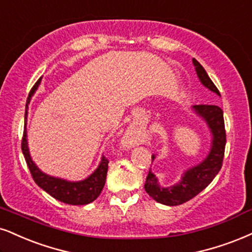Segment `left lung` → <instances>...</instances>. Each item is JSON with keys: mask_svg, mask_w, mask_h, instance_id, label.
<instances>
[{"mask_svg": "<svg viewBox=\"0 0 252 252\" xmlns=\"http://www.w3.org/2000/svg\"><path fill=\"white\" fill-rule=\"evenodd\" d=\"M192 64L202 85L216 93L217 95H221L206 70L195 58L192 60ZM191 108L194 113L207 124L212 134V145H210L209 153L206 159L197 163L196 166H192L185 170L181 180L169 187L161 186L154 173L150 170L146 179L145 190L155 201L166 206H179L191 200L213 181L222 167L226 142L223 111L215 105H195ZM155 157H157L155 154L152 155V162Z\"/></svg>", "mask_w": 252, "mask_h": 252, "instance_id": "obj_1", "label": "left lung"}]
</instances>
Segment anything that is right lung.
Instances as JSON below:
<instances>
[{
	"instance_id": "right-lung-1",
	"label": "right lung",
	"mask_w": 252,
	"mask_h": 252,
	"mask_svg": "<svg viewBox=\"0 0 252 252\" xmlns=\"http://www.w3.org/2000/svg\"><path fill=\"white\" fill-rule=\"evenodd\" d=\"M42 82V77L37 80L33 88L28 95L27 107H26V121H24V133L23 139H22V152H23L24 158H26L27 164L29 167L32 179L43 190L55 197L56 200L64 202L66 204H72V206H83V204L91 203L97 198L102 190L106 181V174L108 169V161L105 157L101 158L100 163L95 168L91 175L82 181H67L65 179L56 178L49 174L42 172L37 164L31 159V155L28 147L27 139V119H28V107H29L30 100L32 95L38 89L39 84Z\"/></svg>"
}]
</instances>
